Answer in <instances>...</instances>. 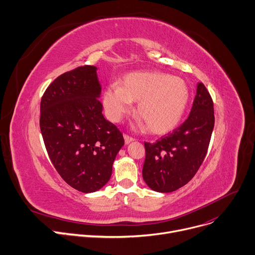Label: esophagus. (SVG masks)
I'll return each instance as SVG.
<instances>
[{"mask_svg": "<svg viewBox=\"0 0 255 255\" xmlns=\"http://www.w3.org/2000/svg\"><path fill=\"white\" fill-rule=\"evenodd\" d=\"M124 139H125V143H126V144L134 140V138H133V137L129 136V135H127V134H124Z\"/></svg>", "mask_w": 255, "mask_h": 255, "instance_id": "34e87169", "label": "esophagus"}]
</instances>
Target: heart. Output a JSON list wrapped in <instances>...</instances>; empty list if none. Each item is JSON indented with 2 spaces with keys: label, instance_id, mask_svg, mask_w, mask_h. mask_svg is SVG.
I'll use <instances>...</instances> for the list:
<instances>
[{
  "label": "heart",
  "instance_id": "1",
  "mask_svg": "<svg viewBox=\"0 0 255 255\" xmlns=\"http://www.w3.org/2000/svg\"><path fill=\"white\" fill-rule=\"evenodd\" d=\"M190 99V89L184 80L162 72H134L125 75L120 86L110 84L104 93L106 112L119 122L136 103L140 125L149 132L165 134L181 121Z\"/></svg>",
  "mask_w": 255,
  "mask_h": 255
}]
</instances>
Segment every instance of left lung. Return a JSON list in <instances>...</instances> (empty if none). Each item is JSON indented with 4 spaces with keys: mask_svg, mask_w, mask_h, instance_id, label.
<instances>
[{
    "mask_svg": "<svg viewBox=\"0 0 255 255\" xmlns=\"http://www.w3.org/2000/svg\"><path fill=\"white\" fill-rule=\"evenodd\" d=\"M213 127V101L205 85L199 83L188 119L156 142H144L142 177L149 188L170 193L188 183L205 159Z\"/></svg>",
    "mask_w": 255,
    "mask_h": 255,
    "instance_id": "obj_1",
    "label": "left lung"
}]
</instances>
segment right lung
Wrapping results in <instances>:
<instances>
[{
  "instance_id": "right-lung-1",
  "label": "right lung",
  "mask_w": 255,
  "mask_h": 255,
  "mask_svg": "<svg viewBox=\"0 0 255 255\" xmlns=\"http://www.w3.org/2000/svg\"><path fill=\"white\" fill-rule=\"evenodd\" d=\"M97 67L82 65L51 83L41 99L40 128L49 158L61 178L82 193L110 180L124 145L122 132L106 120Z\"/></svg>"
}]
</instances>
